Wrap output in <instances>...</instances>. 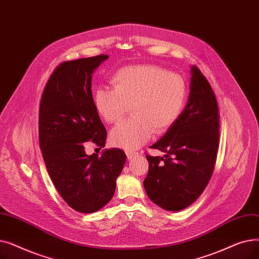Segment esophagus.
<instances>
[{"mask_svg": "<svg viewBox=\"0 0 259 259\" xmlns=\"http://www.w3.org/2000/svg\"><path fill=\"white\" fill-rule=\"evenodd\" d=\"M126 154H127V157H128V159H131V158H133V157H135V156H138V155H139V152L126 151Z\"/></svg>", "mask_w": 259, "mask_h": 259, "instance_id": "34e87169", "label": "esophagus"}]
</instances>
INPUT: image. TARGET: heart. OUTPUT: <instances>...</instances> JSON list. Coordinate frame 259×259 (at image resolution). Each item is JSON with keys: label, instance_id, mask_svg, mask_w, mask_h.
Masks as SVG:
<instances>
[{"label": "heart", "instance_id": "1", "mask_svg": "<svg viewBox=\"0 0 259 259\" xmlns=\"http://www.w3.org/2000/svg\"><path fill=\"white\" fill-rule=\"evenodd\" d=\"M113 88L99 87L93 101L100 116L116 124L131 107L132 117L111 131L114 146L134 150L153 132L168 130L180 116L186 101L185 79L154 65L126 66L112 76Z\"/></svg>", "mask_w": 259, "mask_h": 259}]
</instances>
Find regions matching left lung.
<instances>
[{
	"instance_id": "8db88e82",
	"label": "left lung",
	"mask_w": 259,
	"mask_h": 259,
	"mask_svg": "<svg viewBox=\"0 0 259 259\" xmlns=\"http://www.w3.org/2000/svg\"><path fill=\"white\" fill-rule=\"evenodd\" d=\"M186 107L158 142L150 148L164 156L146 155V193L168 211H181L193 203L207 187L220 142V116L215 94L207 78L192 66Z\"/></svg>"
}]
</instances>
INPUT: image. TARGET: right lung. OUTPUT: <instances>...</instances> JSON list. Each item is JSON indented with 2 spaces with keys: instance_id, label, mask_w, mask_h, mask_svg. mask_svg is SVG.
Wrapping results in <instances>:
<instances>
[{
  "instance_id": "right-lung-1",
  "label": "right lung",
  "mask_w": 259,
  "mask_h": 259,
  "mask_svg": "<svg viewBox=\"0 0 259 259\" xmlns=\"http://www.w3.org/2000/svg\"><path fill=\"white\" fill-rule=\"evenodd\" d=\"M108 58L101 54L59 65L39 104V147L48 174L68 206L80 213L97 212L111 200L126 161V154L117 148L106 149L102 156L85 151L87 142L100 149L106 143L91 80Z\"/></svg>"
}]
</instances>
